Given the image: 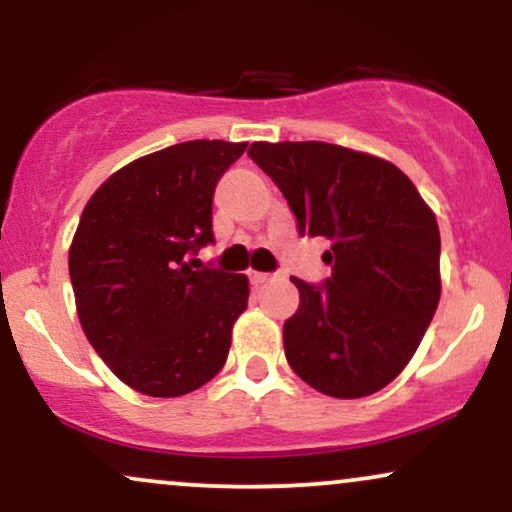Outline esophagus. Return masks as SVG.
Returning a JSON list of instances; mask_svg holds the SVG:
<instances>
[{"label":"esophagus","mask_w":512,"mask_h":512,"mask_svg":"<svg viewBox=\"0 0 512 512\" xmlns=\"http://www.w3.org/2000/svg\"><path fill=\"white\" fill-rule=\"evenodd\" d=\"M276 276H281V274H267V272H252L250 274V281L255 286H262V284H267V281H272V279H276Z\"/></svg>","instance_id":"34e87169"}]
</instances>
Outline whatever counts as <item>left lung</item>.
I'll return each mask as SVG.
<instances>
[{
  "instance_id": "obj_1",
  "label": "left lung",
  "mask_w": 512,
  "mask_h": 512,
  "mask_svg": "<svg viewBox=\"0 0 512 512\" xmlns=\"http://www.w3.org/2000/svg\"><path fill=\"white\" fill-rule=\"evenodd\" d=\"M248 156L296 216L301 236L330 240L322 284L284 325L286 361L317 392L356 399L383 390L419 349L440 301L433 211L397 166L325 142H257Z\"/></svg>"
}]
</instances>
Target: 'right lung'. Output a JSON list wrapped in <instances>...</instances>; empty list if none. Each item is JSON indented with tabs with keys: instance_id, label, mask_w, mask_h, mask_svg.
<instances>
[{
	"instance_id": "add662e5",
	"label": "right lung",
	"mask_w": 512,
	"mask_h": 512,
	"mask_svg": "<svg viewBox=\"0 0 512 512\" xmlns=\"http://www.w3.org/2000/svg\"><path fill=\"white\" fill-rule=\"evenodd\" d=\"M245 146L195 139L137 158L81 214L69 248L76 313L98 356L142 395H187L226 363L248 279L195 270V255L214 243L216 182Z\"/></svg>"
}]
</instances>
